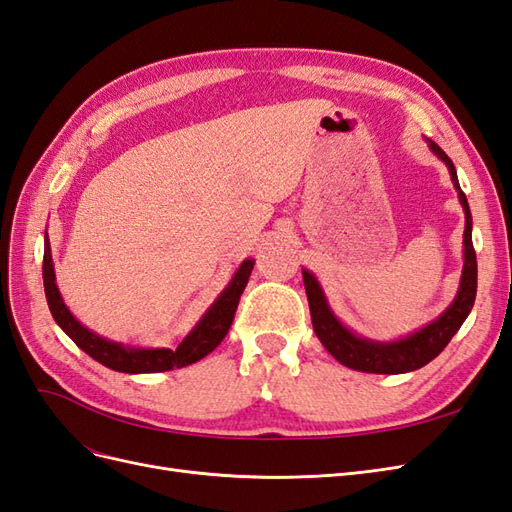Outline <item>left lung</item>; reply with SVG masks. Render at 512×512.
I'll list each match as a JSON object with an SVG mask.
<instances>
[{"mask_svg":"<svg viewBox=\"0 0 512 512\" xmlns=\"http://www.w3.org/2000/svg\"><path fill=\"white\" fill-rule=\"evenodd\" d=\"M433 156H438L451 173V181L457 190L459 203L466 213V230H463V271L459 288L453 303L448 305L444 312L406 337L393 339V342H376V339H367L363 335H356L350 331L346 324L335 316L331 309L327 294H324L320 282L312 271L303 269V284L309 301V314H312V324L322 346L327 348L335 359L356 371H365V374H406V371L421 369L429 361L448 346L453 335L459 331L463 320L468 318L474 307L476 299V254L472 245V213L466 194L459 188L457 170L453 160L446 153L425 138Z\"/></svg>","mask_w":512,"mask_h":512,"instance_id":"8db88e82","label":"left lung"}]
</instances>
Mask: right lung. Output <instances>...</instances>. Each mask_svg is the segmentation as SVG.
Returning a JSON list of instances; mask_svg holds the SVG:
<instances>
[{"label":"right lung","mask_w":512,"mask_h":512,"mask_svg":"<svg viewBox=\"0 0 512 512\" xmlns=\"http://www.w3.org/2000/svg\"><path fill=\"white\" fill-rule=\"evenodd\" d=\"M254 269V258H245L239 269L232 275L228 286L218 294V299L211 303L207 312L200 316L194 329L185 335L173 348H141L130 344H119L113 339H106L74 318L68 305L61 299V292L55 282V265L51 256L49 235L44 232V260H42V280L44 294L49 303L51 314L59 329L64 331L72 342L87 352L91 359L102 363L108 369L121 371V374H158V371L179 369L192 365L213 352L226 337L232 318H235L241 294L247 286Z\"/></svg>","instance_id":"right-lung-1"}]
</instances>
